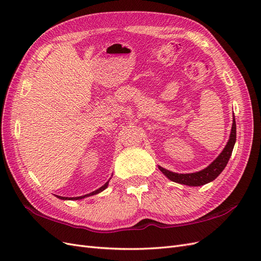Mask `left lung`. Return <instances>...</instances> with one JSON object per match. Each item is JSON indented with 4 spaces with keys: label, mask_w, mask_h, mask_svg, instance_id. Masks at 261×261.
Here are the masks:
<instances>
[{
    "label": "left lung",
    "mask_w": 261,
    "mask_h": 261,
    "mask_svg": "<svg viewBox=\"0 0 261 261\" xmlns=\"http://www.w3.org/2000/svg\"><path fill=\"white\" fill-rule=\"evenodd\" d=\"M235 142H236V123H235V119H233L229 140L226 146L224 147V150H223L222 153L218 156L217 160H215L212 164H210V165L206 168H204L203 170H200L198 173H192V174H177V173L169 172V170L163 167H159V168L161 172L172 181L187 185V186H193V187H196V186L205 185L207 182L214 180L215 178L223 172V169L225 168L230 155H232Z\"/></svg>",
    "instance_id": "left-lung-1"
}]
</instances>
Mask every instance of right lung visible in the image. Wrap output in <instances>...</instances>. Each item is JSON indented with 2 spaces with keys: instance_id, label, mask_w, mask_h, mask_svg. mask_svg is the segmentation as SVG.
Returning a JSON list of instances; mask_svg holds the SVG:
<instances>
[{
  "instance_id": "right-lung-1",
  "label": "right lung",
  "mask_w": 261,
  "mask_h": 261,
  "mask_svg": "<svg viewBox=\"0 0 261 261\" xmlns=\"http://www.w3.org/2000/svg\"><path fill=\"white\" fill-rule=\"evenodd\" d=\"M108 182L109 181H107L105 185L102 186V187H100L99 189H97V190H95V191H93V192H91V193H88V195H85V196H82V197H74V198H66V197H60V196H58V198L59 199H62V200H79V199H83V198H85V197H89V196H93V195H97V193H99V192H101L102 190H105L106 188H107V186H108Z\"/></svg>"
}]
</instances>
